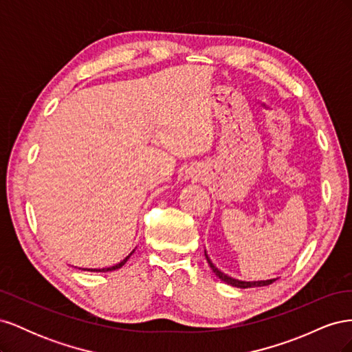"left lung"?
Segmentation results:
<instances>
[{"label": "left lung", "instance_id": "1", "mask_svg": "<svg viewBox=\"0 0 352 352\" xmlns=\"http://www.w3.org/2000/svg\"><path fill=\"white\" fill-rule=\"evenodd\" d=\"M204 255H206V258H207V261H208V264H210V267H211V270L216 273V276L219 279H221L223 282H226L228 285H232V286H236V287H257V286H267V285H272L276 279H270V280H258V282H243V280H238V279H233V278H230V276H228V274H225L223 272H220L214 264L211 263V260L208 258V255H207V252H204Z\"/></svg>", "mask_w": 352, "mask_h": 352}]
</instances>
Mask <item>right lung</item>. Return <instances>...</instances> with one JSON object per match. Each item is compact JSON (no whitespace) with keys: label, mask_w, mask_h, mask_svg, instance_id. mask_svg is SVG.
I'll list each match as a JSON object with an SVG mask.
<instances>
[{"label":"right lung","mask_w":352,"mask_h":352,"mask_svg":"<svg viewBox=\"0 0 352 352\" xmlns=\"http://www.w3.org/2000/svg\"><path fill=\"white\" fill-rule=\"evenodd\" d=\"M133 251H135V250H133ZM133 251H132L129 255H127V257H126L124 260H122L119 264L111 265V267H105V269H83V270H87V272H113V270H117V269H120L122 265H124V263H126L127 260H129V257L133 254Z\"/></svg>","instance_id":"obj_1"}]
</instances>
